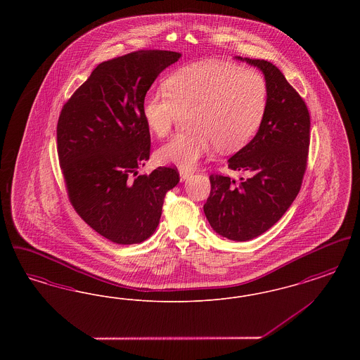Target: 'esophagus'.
<instances>
[{
  "label": "esophagus",
  "mask_w": 360,
  "mask_h": 360,
  "mask_svg": "<svg viewBox=\"0 0 360 360\" xmlns=\"http://www.w3.org/2000/svg\"><path fill=\"white\" fill-rule=\"evenodd\" d=\"M191 174H193V172H190V170H182V169H181V170H179L181 181H186Z\"/></svg>",
  "instance_id": "obj_1"
}]
</instances>
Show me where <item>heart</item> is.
Returning <instances> with one entry per match:
<instances>
[{
  "label": "heart",
  "instance_id": "b5f03b06",
  "mask_svg": "<svg viewBox=\"0 0 360 360\" xmlns=\"http://www.w3.org/2000/svg\"><path fill=\"white\" fill-rule=\"evenodd\" d=\"M163 93H147L141 113L155 136L172 131L179 113L190 110L193 131L163 144L162 163L191 170L213 146L233 153L255 136L267 109V85L260 72L220 60H198L172 72Z\"/></svg>",
  "mask_w": 360,
  "mask_h": 360
}]
</instances>
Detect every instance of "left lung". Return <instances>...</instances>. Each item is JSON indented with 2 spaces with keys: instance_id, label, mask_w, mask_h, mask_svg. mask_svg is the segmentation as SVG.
<instances>
[{
  "instance_id": "left-lung-1",
  "label": "left lung",
  "mask_w": 360,
  "mask_h": 360,
  "mask_svg": "<svg viewBox=\"0 0 360 360\" xmlns=\"http://www.w3.org/2000/svg\"><path fill=\"white\" fill-rule=\"evenodd\" d=\"M235 58L263 72L267 109L257 135L228 159V169L250 176L236 182L210 175L204 212L216 233L247 241L278 223L295 200L307 170L310 116L304 100L273 63Z\"/></svg>"
}]
</instances>
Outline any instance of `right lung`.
Wrapping results in <instances>:
<instances>
[{
    "label": "right lung",
    "mask_w": 360,
    "mask_h": 360,
    "mask_svg": "<svg viewBox=\"0 0 360 360\" xmlns=\"http://www.w3.org/2000/svg\"><path fill=\"white\" fill-rule=\"evenodd\" d=\"M181 56L143 50L103 62L60 112L58 155L70 201L87 225L116 244L148 239L166 193L179 182L172 167L150 175H139V167L151 147L143 98Z\"/></svg>",
    "instance_id": "right-lung-1"
}]
</instances>
